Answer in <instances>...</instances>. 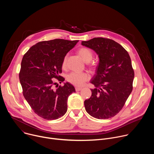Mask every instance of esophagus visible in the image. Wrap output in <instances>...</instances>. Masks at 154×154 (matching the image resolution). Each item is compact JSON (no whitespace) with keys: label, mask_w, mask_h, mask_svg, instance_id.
<instances>
[{"label":"esophagus","mask_w":154,"mask_h":154,"mask_svg":"<svg viewBox=\"0 0 154 154\" xmlns=\"http://www.w3.org/2000/svg\"><path fill=\"white\" fill-rule=\"evenodd\" d=\"M82 89V88H80V87H75V91H80Z\"/></svg>","instance_id":"34e87169"}]
</instances>
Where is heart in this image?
I'll return each mask as SVG.
<instances>
[{
    "label": "heart",
    "instance_id": "obj_1",
    "mask_svg": "<svg viewBox=\"0 0 154 154\" xmlns=\"http://www.w3.org/2000/svg\"><path fill=\"white\" fill-rule=\"evenodd\" d=\"M78 54L85 63L90 62L93 58V52L90 49L86 48H80L78 51ZM66 66V57L64 58L62 63L63 68H64ZM89 79L90 75L87 73H80L77 72H71L66 77V79L69 82L76 86L82 85L85 81Z\"/></svg>",
    "mask_w": 154,
    "mask_h": 154
}]
</instances>
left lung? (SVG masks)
Returning a JSON list of instances; mask_svg holds the SVG:
<instances>
[{
	"instance_id": "obj_1",
	"label": "left lung",
	"mask_w": 154,
	"mask_h": 154,
	"mask_svg": "<svg viewBox=\"0 0 154 154\" xmlns=\"http://www.w3.org/2000/svg\"><path fill=\"white\" fill-rule=\"evenodd\" d=\"M82 45L93 50L99 58L90 81L96 88L91 90V97L84 102L86 111L99 119L113 117L133 89L134 71L130 57L121 45L110 39L94 38L82 41Z\"/></svg>"
}]
</instances>
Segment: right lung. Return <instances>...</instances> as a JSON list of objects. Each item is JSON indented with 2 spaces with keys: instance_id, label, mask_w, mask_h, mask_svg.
I'll return each mask as SVG.
<instances>
[{
  "instance_id": "1",
  "label": "right lung",
  "mask_w": 154,
  "mask_h": 154,
  "mask_svg": "<svg viewBox=\"0 0 154 154\" xmlns=\"http://www.w3.org/2000/svg\"><path fill=\"white\" fill-rule=\"evenodd\" d=\"M78 41L63 39L41 41L31 47L22 60L19 80L23 95L34 112L43 119H57L67 112L68 99L75 92L74 87L66 82L54 89L56 83L52 79L64 80L59 75L63 60Z\"/></svg>"
}]
</instances>
